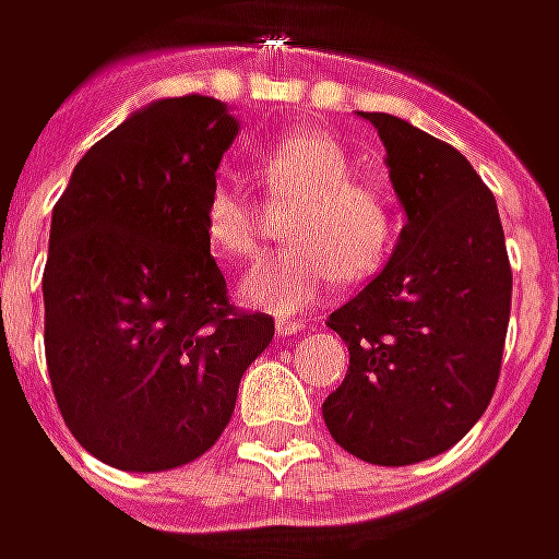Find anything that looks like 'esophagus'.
I'll return each instance as SVG.
<instances>
[{"label": "esophagus", "mask_w": 559, "mask_h": 559, "mask_svg": "<svg viewBox=\"0 0 559 559\" xmlns=\"http://www.w3.org/2000/svg\"><path fill=\"white\" fill-rule=\"evenodd\" d=\"M305 330V323L301 321H276V336H295V333H301Z\"/></svg>", "instance_id": "1"}]
</instances>
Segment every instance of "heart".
<instances>
[{
    "instance_id": "b5f03b06",
    "label": "heart",
    "mask_w": 559,
    "mask_h": 559,
    "mask_svg": "<svg viewBox=\"0 0 559 559\" xmlns=\"http://www.w3.org/2000/svg\"><path fill=\"white\" fill-rule=\"evenodd\" d=\"M270 198L295 201L286 219V251L251 266L238 295L266 314L289 318L314 305L336 276L361 280L386 261L396 213L383 191L355 182L346 144L330 131H293L251 156ZM213 258L241 261L258 245V210L233 179L210 185L201 213Z\"/></svg>"
}]
</instances>
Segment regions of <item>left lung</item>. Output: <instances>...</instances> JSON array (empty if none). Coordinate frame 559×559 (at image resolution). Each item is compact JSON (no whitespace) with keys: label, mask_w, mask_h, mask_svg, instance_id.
Listing matches in <instances>:
<instances>
[{"label":"left lung","mask_w":559,"mask_h":559,"mask_svg":"<svg viewBox=\"0 0 559 559\" xmlns=\"http://www.w3.org/2000/svg\"><path fill=\"white\" fill-rule=\"evenodd\" d=\"M386 151L405 226L374 280L330 314L349 346L326 396L333 440L371 465L447 453L485 415L507 343L513 273L497 201L472 163L390 112H358Z\"/></svg>","instance_id":"obj_1"}]
</instances>
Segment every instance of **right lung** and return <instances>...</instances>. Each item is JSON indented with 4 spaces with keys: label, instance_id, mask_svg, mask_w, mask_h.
I'll return each mask as SVG.
<instances>
[{
    "label": "right lung",
    "instance_id": "add662e5",
    "mask_svg": "<svg viewBox=\"0 0 559 559\" xmlns=\"http://www.w3.org/2000/svg\"><path fill=\"white\" fill-rule=\"evenodd\" d=\"M238 119L213 97L131 112L71 173L43 270L46 368L74 440L126 472L204 456L273 318L241 314L201 213Z\"/></svg>",
    "mask_w": 559,
    "mask_h": 559
}]
</instances>
